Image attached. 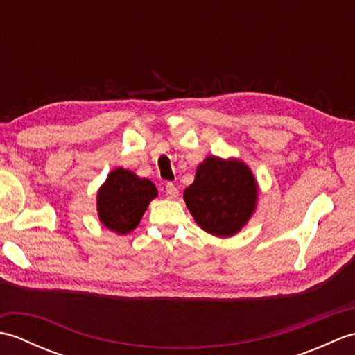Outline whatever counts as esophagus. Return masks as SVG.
<instances>
[{
    "instance_id": "esophagus-1",
    "label": "esophagus",
    "mask_w": 355,
    "mask_h": 355,
    "mask_svg": "<svg viewBox=\"0 0 355 355\" xmlns=\"http://www.w3.org/2000/svg\"><path fill=\"white\" fill-rule=\"evenodd\" d=\"M164 192H166V197H168L169 200H173V198L178 197V189L173 183H166Z\"/></svg>"
}]
</instances>
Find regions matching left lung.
<instances>
[{
  "label": "left lung",
  "mask_w": 355,
  "mask_h": 355,
  "mask_svg": "<svg viewBox=\"0 0 355 355\" xmlns=\"http://www.w3.org/2000/svg\"><path fill=\"white\" fill-rule=\"evenodd\" d=\"M256 195L254 177L244 163L207 157L198 166L195 182L186 187L184 201L202 230L232 236L253 214Z\"/></svg>",
  "instance_id": "8db88e82"
}]
</instances>
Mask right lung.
I'll return each instance as SVG.
<instances>
[{"label": "right lung", "mask_w": 355, "mask_h": 355, "mask_svg": "<svg viewBox=\"0 0 355 355\" xmlns=\"http://www.w3.org/2000/svg\"><path fill=\"white\" fill-rule=\"evenodd\" d=\"M155 195L153 182L119 168L110 173L97 193V214L110 230L125 235L137 227Z\"/></svg>", "instance_id": "1"}]
</instances>
